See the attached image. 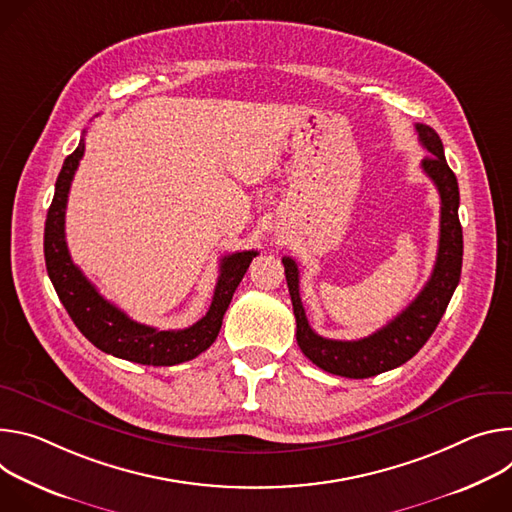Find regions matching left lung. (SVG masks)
Listing matches in <instances>:
<instances>
[{"label": "left lung", "instance_id": "8db88e82", "mask_svg": "<svg viewBox=\"0 0 512 512\" xmlns=\"http://www.w3.org/2000/svg\"><path fill=\"white\" fill-rule=\"evenodd\" d=\"M415 128L419 132V142L423 144L425 150L431 152L427 158H423L421 168L439 191L441 221L439 248L433 272L423 291L405 311H401L372 335L354 339V342L321 337L311 329L301 303L299 266L289 256L282 258L297 319V344L315 366L329 374L346 378H370L409 362L435 331L437 323L441 321L449 305L453 291H456L460 282L464 238L458 217V179L447 166L443 144L437 132L425 124H417Z\"/></svg>", "mask_w": 512, "mask_h": 512}]
</instances>
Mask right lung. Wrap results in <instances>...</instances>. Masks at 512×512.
I'll return each instance as SVG.
<instances>
[{
    "instance_id": "right-lung-1",
    "label": "right lung",
    "mask_w": 512,
    "mask_h": 512,
    "mask_svg": "<svg viewBox=\"0 0 512 512\" xmlns=\"http://www.w3.org/2000/svg\"><path fill=\"white\" fill-rule=\"evenodd\" d=\"M83 152L85 140L81 138L75 152L63 162L44 225V260L56 295L79 331L105 354L146 366H175L197 358L215 342L223 315L258 252L246 250L221 258L211 307L191 327L164 331L130 319L122 309L99 295L79 266H75L67 248L65 211Z\"/></svg>"
}]
</instances>
